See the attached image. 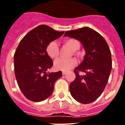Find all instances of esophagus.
Listing matches in <instances>:
<instances>
[{"label":"esophagus","mask_w":125,"mask_h":125,"mask_svg":"<svg viewBox=\"0 0 125 125\" xmlns=\"http://www.w3.org/2000/svg\"><path fill=\"white\" fill-rule=\"evenodd\" d=\"M66 74V71H62V75H65Z\"/></svg>","instance_id":"esophagus-1"}]
</instances>
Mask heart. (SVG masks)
I'll return each instance as SVG.
<instances>
[{"label": "heart", "instance_id": "obj_1", "mask_svg": "<svg viewBox=\"0 0 125 125\" xmlns=\"http://www.w3.org/2000/svg\"><path fill=\"white\" fill-rule=\"evenodd\" d=\"M64 44L69 47L73 51L75 52L80 48V43L75 39L70 38L66 39ZM46 52L48 56L51 59H56L59 55V47L56 41H52L47 45L46 48ZM77 64V61L74 58L68 59H57L54 61V67L56 70L68 71Z\"/></svg>", "mask_w": 125, "mask_h": 125}]
</instances>
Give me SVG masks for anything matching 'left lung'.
<instances>
[{"mask_svg": "<svg viewBox=\"0 0 125 125\" xmlns=\"http://www.w3.org/2000/svg\"><path fill=\"white\" fill-rule=\"evenodd\" d=\"M64 36L80 41L86 51L74 71L76 78L69 85L71 94L81 103H91L101 96L108 81L112 69L110 47L101 34L88 27L66 31ZM79 71L85 74L80 75Z\"/></svg>", "mask_w": 125, "mask_h": 125, "instance_id": "obj_1", "label": "left lung"}]
</instances>
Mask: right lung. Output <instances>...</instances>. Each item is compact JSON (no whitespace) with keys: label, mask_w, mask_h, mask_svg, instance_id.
<instances>
[{"label":"right lung","mask_w":125,"mask_h":125,"mask_svg":"<svg viewBox=\"0 0 125 125\" xmlns=\"http://www.w3.org/2000/svg\"><path fill=\"white\" fill-rule=\"evenodd\" d=\"M64 33L41 25L22 38L14 56V71L20 89L28 100L40 102L49 98L61 71L47 73L53 62L46 52L47 45Z\"/></svg>","instance_id":"1"}]
</instances>
